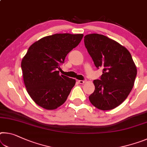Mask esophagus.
I'll use <instances>...</instances> for the list:
<instances>
[{"label":"esophagus","mask_w":147,"mask_h":147,"mask_svg":"<svg viewBox=\"0 0 147 147\" xmlns=\"http://www.w3.org/2000/svg\"><path fill=\"white\" fill-rule=\"evenodd\" d=\"M86 82V80H78V83L80 84H83Z\"/></svg>","instance_id":"1"}]
</instances>
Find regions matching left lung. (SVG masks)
<instances>
[{
    "label": "left lung",
    "instance_id": "left-lung-1",
    "mask_svg": "<svg viewBox=\"0 0 147 147\" xmlns=\"http://www.w3.org/2000/svg\"><path fill=\"white\" fill-rule=\"evenodd\" d=\"M84 44L97 69L103 68L100 80L89 96L96 108L111 110L127 98L134 85L137 68L131 53L117 42L99 34L84 36Z\"/></svg>",
    "mask_w": 147,
    "mask_h": 147
}]
</instances>
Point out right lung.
Here are the masks:
<instances>
[{
  "label": "right lung",
  "instance_id": "add662e5",
  "mask_svg": "<svg viewBox=\"0 0 147 147\" xmlns=\"http://www.w3.org/2000/svg\"><path fill=\"white\" fill-rule=\"evenodd\" d=\"M83 36L55 34L43 37L28 49L21 65L23 81L28 94L38 105L53 110L66 101L76 80L60 75L57 69Z\"/></svg>",
  "mask_w": 147,
  "mask_h": 147
}]
</instances>
